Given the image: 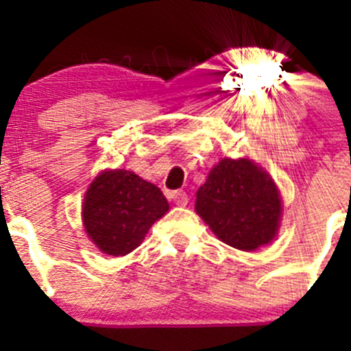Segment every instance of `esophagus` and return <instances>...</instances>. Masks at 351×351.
I'll use <instances>...</instances> for the list:
<instances>
[{
  "label": "esophagus",
  "instance_id": "1",
  "mask_svg": "<svg viewBox=\"0 0 351 351\" xmlns=\"http://www.w3.org/2000/svg\"><path fill=\"white\" fill-rule=\"evenodd\" d=\"M171 198L176 205H180V207H185V205L189 204V195H186V192H183V190H176V192H173Z\"/></svg>",
  "mask_w": 351,
  "mask_h": 351
}]
</instances>
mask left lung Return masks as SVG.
Masks as SVG:
<instances>
[{
    "label": "left lung",
    "instance_id": "left-lung-1",
    "mask_svg": "<svg viewBox=\"0 0 351 351\" xmlns=\"http://www.w3.org/2000/svg\"><path fill=\"white\" fill-rule=\"evenodd\" d=\"M195 210L221 241L253 251L275 238L282 204L270 176L250 159H222L198 189Z\"/></svg>",
    "mask_w": 351,
    "mask_h": 351
}]
</instances>
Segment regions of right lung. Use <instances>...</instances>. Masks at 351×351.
<instances>
[{
  "label": "right lung",
  "mask_w": 351,
  "mask_h": 351,
  "mask_svg": "<svg viewBox=\"0 0 351 351\" xmlns=\"http://www.w3.org/2000/svg\"><path fill=\"white\" fill-rule=\"evenodd\" d=\"M168 212V200L153 183L132 171H105L88 189L83 222L104 253L123 256L143 243L151 226Z\"/></svg>",
  "instance_id": "1"
}]
</instances>
